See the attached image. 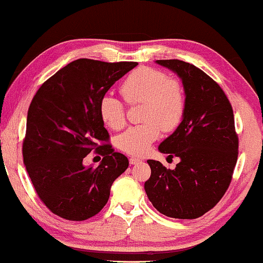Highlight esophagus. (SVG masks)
Masks as SVG:
<instances>
[{"instance_id":"obj_1","label":"esophagus","mask_w":263,"mask_h":263,"mask_svg":"<svg viewBox=\"0 0 263 263\" xmlns=\"http://www.w3.org/2000/svg\"><path fill=\"white\" fill-rule=\"evenodd\" d=\"M140 161H141V159H139V158H135V157H132L130 159H129V163H130V165H135V164L140 163Z\"/></svg>"}]
</instances>
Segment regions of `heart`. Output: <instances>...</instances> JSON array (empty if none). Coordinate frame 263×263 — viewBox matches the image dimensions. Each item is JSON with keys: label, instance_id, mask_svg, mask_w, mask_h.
I'll use <instances>...</instances> for the list:
<instances>
[{"label": "heart", "instance_id": "b5f03b06", "mask_svg": "<svg viewBox=\"0 0 263 263\" xmlns=\"http://www.w3.org/2000/svg\"><path fill=\"white\" fill-rule=\"evenodd\" d=\"M120 91L129 104L142 103L141 121L118 138L123 152L140 157L159 139L161 132H172L181 124L185 112V92L181 81L163 70L140 67L122 82ZM99 115L107 127L118 130L125 124V106L111 95L102 97Z\"/></svg>", "mask_w": 263, "mask_h": 263}]
</instances>
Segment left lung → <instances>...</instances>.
<instances>
[{
	"label": "left lung",
	"mask_w": 263,
	"mask_h": 263,
	"mask_svg": "<svg viewBox=\"0 0 263 263\" xmlns=\"http://www.w3.org/2000/svg\"><path fill=\"white\" fill-rule=\"evenodd\" d=\"M177 73L185 92L184 117L159 151L181 161L170 170L147 160V196L157 211L176 219H196L211 211L228 190L238 157L231 103L203 70L179 60H158Z\"/></svg>",
	"instance_id": "1"
}]
</instances>
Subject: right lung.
<instances>
[{"instance_id": "obj_1", "label": "right lung", "mask_w": 263, "mask_h": 263, "mask_svg": "<svg viewBox=\"0 0 263 263\" xmlns=\"http://www.w3.org/2000/svg\"><path fill=\"white\" fill-rule=\"evenodd\" d=\"M136 62L73 61L49 78L27 112L24 164L39 199L53 214L81 221L105 206L115 179L127 170L128 158L115 152L99 115V102ZM95 150L99 167L86 168Z\"/></svg>"}]
</instances>
